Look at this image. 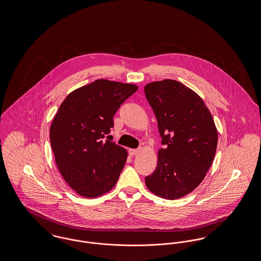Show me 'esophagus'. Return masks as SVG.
Instances as JSON below:
<instances>
[{
	"label": "esophagus",
	"mask_w": 261,
	"mask_h": 261,
	"mask_svg": "<svg viewBox=\"0 0 261 261\" xmlns=\"http://www.w3.org/2000/svg\"><path fill=\"white\" fill-rule=\"evenodd\" d=\"M139 152H140L139 149H129V153H130L131 155H135V154H137Z\"/></svg>",
	"instance_id": "34e87169"
}]
</instances>
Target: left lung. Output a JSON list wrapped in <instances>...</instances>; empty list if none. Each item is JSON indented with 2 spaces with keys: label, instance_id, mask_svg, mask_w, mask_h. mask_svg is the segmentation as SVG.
<instances>
[{
  "label": "left lung",
  "instance_id": "8db88e82",
  "mask_svg": "<svg viewBox=\"0 0 261 261\" xmlns=\"http://www.w3.org/2000/svg\"><path fill=\"white\" fill-rule=\"evenodd\" d=\"M144 91L164 145L155 170L145 182L156 196L178 199L201 184L213 163L218 143L214 120L199 95L177 81L153 82Z\"/></svg>",
  "mask_w": 261,
  "mask_h": 261
}]
</instances>
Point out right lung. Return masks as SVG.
I'll use <instances>...</instances> for the list:
<instances>
[{"mask_svg":"<svg viewBox=\"0 0 261 261\" xmlns=\"http://www.w3.org/2000/svg\"><path fill=\"white\" fill-rule=\"evenodd\" d=\"M138 90L136 85L96 80L73 91L50 126V143L63 178L79 195L95 198L117 182L127 151L105 141L113 116Z\"/></svg>","mask_w":261,"mask_h":261,"instance_id":"right-lung-1","label":"right lung"}]
</instances>
